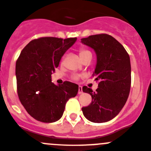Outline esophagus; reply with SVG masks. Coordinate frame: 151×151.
<instances>
[{"label":"esophagus","instance_id":"obj_1","mask_svg":"<svg viewBox=\"0 0 151 151\" xmlns=\"http://www.w3.org/2000/svg\"><path fill=\"white\" fill-rule=\"evenodd\" d=\"M83 88H82V86H79L78 88V94H82L83 93Z\"/></svg>","mask_w":151,"mask_h":151}]
</instances>
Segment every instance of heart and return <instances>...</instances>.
Instances as JSON below:
<instances>
[{
  "label": "heart",
  "instance_id": "b5f03b06",
  "mask_svg": "<svg viewBox=\"0 0 151 151\" xmlns=\"http://www.w3.org/2000/svg\"><path fill=\"white\" fill-rule=\"evenodd\" d=\"M79 54H80V58L82 59L83 58H84L85 56H86L87 55L91 54V53L89 50H86V49H84V48H82L79 50ZM71 78H72L74 80H77L79 79V76L78 75H73L72 77H71Z\"/></svg>",
  "mask_w": 151,
  "mask_h": 151
}]
</instances>
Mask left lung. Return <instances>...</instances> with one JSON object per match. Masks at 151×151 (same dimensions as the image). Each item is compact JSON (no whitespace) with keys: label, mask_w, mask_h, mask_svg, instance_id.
<instances>
[{"label":"left lung","mask_w":151,"mask_h":151,"mask_svg":"<svg viewBox=\"0 0 151 151\" xmlns=\"http://www.w3.org/2000/svg\"><path fill=\"white\" fill-rule=\"evenodd\" d=\"M81 42L95 51L96 65L93 76L99 82L96 91L83 88V92L91 96L92 101L82 110L91 122H107L118 115L129 97L130 58L123 45L109 35H93L81 39Z\"/></svg>","instance_id":"1"}]
</instances>
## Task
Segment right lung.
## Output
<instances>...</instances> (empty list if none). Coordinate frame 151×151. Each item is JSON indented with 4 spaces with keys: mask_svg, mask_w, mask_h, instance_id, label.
I'll use <instances>...</instances> for the list:
<instances>
[{
    "mask_svg": "<svg viewBox=\"0 0 151 151\" xmlns=\"http://www.w3.org/2000/svg\"><path fill=\"white\" fill-rule=\"evenodd\" d=\"M76 41L77 38L34 39L24 47L17 60L15 73L19 101L37 121H58L67 101L78 93L77 84L64 82L57 85L52 83L51 78L61 58Z\"/></svg>",
    "mask_w": 151,
    "mask_h": 151,
    "instance_id": "add662e5",
    "label": "right lung"
}]
</instances>
